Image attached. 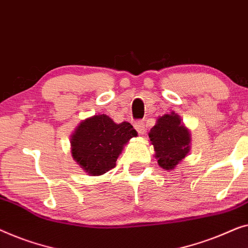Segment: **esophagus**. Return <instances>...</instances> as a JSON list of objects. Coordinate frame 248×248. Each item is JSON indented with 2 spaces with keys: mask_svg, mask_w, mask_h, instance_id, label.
<instances>
[{
  "mask_svg": "<svg viewBox=\"0 0 248 248\" xmlns=\"http://www.w3.org/2000/svg\"><path fill=\"white\" fill-rule=\"evenodd\" d=\"M134 127L136 130H137L140 135H144L146 131V127H145V123L144 121H136L134 124Z\"/></svg>",
  "mask_w": 248,
  "mask_h": 248,
  "instance_id": "esophagus-1",
  "label": "esophagus"
}]
</instances>
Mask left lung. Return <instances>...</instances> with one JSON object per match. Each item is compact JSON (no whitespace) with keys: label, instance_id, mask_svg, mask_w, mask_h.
<instances>
[{"label":"left lung","instance_id":"left-lung-1","mask_svg":"<svg viewBox=\"0 0 248 248\" xmlns=\"http://www.w3.org/2000/svg\"><path fill=\"white\" fill-rule=\"evenodd\" d=\"M148 136L158 165L164 170H174L190 153V130L181 123V117L175 112L158 117Z\"/></svg>","mask_w":248,"mask_h":248}]
</instances>
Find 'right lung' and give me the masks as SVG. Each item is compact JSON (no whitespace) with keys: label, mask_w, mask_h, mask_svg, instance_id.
<instances>
[{"label":"right lung","mask_w":248,"mask_h":248,"mask_svg":"<svg viewBox=\"0 0 248 248\" xmlns=\"http://www.w3.org/2000/svg\"><path fill=\"white\" fill-rule=\"evenodd\" d=\"M137 135L127 121L116 124L107 114H94L72 134V156L89 175H103L116 166L124 146Z\"/></svg>","instance_id":"add662e5"}]
</instances>
